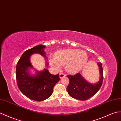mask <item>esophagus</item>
<instances>
[{
    "mask_svg": "<svg viewBox=\"0 0 121 121\" xmlns=\"http://www.w3.org/2000/svg\"><path fill=\"white\" fill-rule=\"evenodd\" d=\"M65 76H66V75L63 74V73H60V75H59V77H60V78H62L64 77H65Z\"/></svg>",
    "mask_w": 121,
    "mask_h": 121,
    "instance_id": "34e87169",
    "label": "esophagus"
}]
</instances>
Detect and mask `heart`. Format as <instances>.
<instances>
[{
	"instance_id": "heart-1",
	"label": "heart",
	"mask_w": 121,
	"mask_h": 121,
	"mask_svg": "<svg viewBox=\"0 0 121 121\" xmlns=\"http://www.w3.org/2000/svg\"><path fill=\"white\" fill-rule=\"evenodd\" d=\"M88 58V55L85 51L68 49L56 52L54 58L49 59V63L56 69H59L60 65H65V69L67 72L75 74L85 67Z\"/></svg>"
}]
</instances>
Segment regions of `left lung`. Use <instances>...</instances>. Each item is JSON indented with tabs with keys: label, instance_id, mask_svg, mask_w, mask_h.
Instances as JSON below:
<instances>
[{
	"label": "left lung",
	"instance_id": "obj_1",
	"mask_svg": "<svg viewBox=\"0 0 121 121\" xmlns=\"http://www.w3.org/2000/svg\"><path fill=\"white\" fill-rule=\"evenodd\" d=\"M100 78L96 83H91L84 78L80 73L76 75H67L69 83L66 90L69 94L75 99L86 100L96 94L99 91L103 81V71L102 64L98 62Z\"/></svg>",
	"mask_w": 121,
	"mask_h": 121
}]
</instances>
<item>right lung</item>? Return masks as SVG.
<instances>
[{
  "label": "right lung",
  "instance_id": "add662e5",
  "mask_svg": "<svg viewBox=\"0 0 121 121\" xmlns=\"http://www.w3.org/2000/svg\"><path fill=\"white\" fill-rule=\"evenodd\" d=\"M46 47L39 45L27 50L17 63L16 76L17 86L22 93L29 99L35 101H43L51 96L55 85L60 80L59 75L50 74L46 69L43 71L36 70L35 75L29 73L30 69H34L30 62L31 56L39 54L46 57L44 49ZM48 63H46V66Z\"/></svg>",
  "mask_w": 121,
  "mask_h": 121
}]
</instances>
